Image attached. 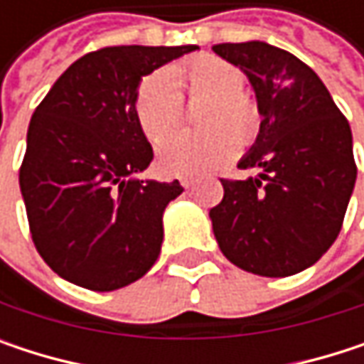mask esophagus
Listing matches in <instances>:
<instances>
[{"label": "esophagus", "mask_w": 364, "mask_h": 364, "mask_svg": "<svg viewBox=\"0 0 364 364\" xmlns=\"http://www.w3.org/2000/svg\"><path fill=\"white\" fill-rule=\"evenodd\" d=\"M181 185L185 189H189V187H193L196 185V179H189V177H183L181 179Z\"/></svg>", "instance_id": "esophagus-1"}]
</instances>
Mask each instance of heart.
I'll use <instances>...</instances> for the list:
<instances>
[{
  "mask_svg": "<svg viewBox=\"0 0 364 364\" xmlns=\"http://www.w3.org/2000/svg\"><path fill=\"white\" fill-rule=\"evenodd\" d=\"M171 77L168 78V75ZM242 71L217 54H191L168 73H147L134 92V117L149 141L166 136L181 119L183 99H206L198 122L202 132H177L158 147V168L168 177H200L228 164L238 143L249 145L259 132V107L242 90ZM177 85L176 89L174 86Z\"/></svg>",
  "mask_w": 364,
  "mask_h": 364,
  "instance_id": "b5f03b06",
  "label": "heart"
}]
</instances>
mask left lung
I'll return each instance as SVG.
<instances>
[{"instance_id": "1", "label": "left lung", "mask_w": 364, "mask_h": 364, "mask_svg": "<svg viewBox=\"0 0 364 364\" xmlns=\"http://www.w3.org/2000/svg\"><path fill=\"white\" fill-rule=\"evenodd\" d=\"M213 50L245 71L261 115L257 141L238 162L257 175L221 179L223 200L210 208L215 238L240 269L293 276L327 253L341 230L356 183L350 124L291 52L265 41Z\"/></svg>"}]
</instances>
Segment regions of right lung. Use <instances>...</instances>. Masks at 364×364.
Listing matches in <instances>:
<instances>
[{
    "instance_id": "obj_1",
    "label": "right lung",
    "mask_w": 364,
    "mask_h": 364,
    "mask_svg": "<svg viewBox=\"0 0 364 364\" xmlns=\"http://www.w3.org/2000/svg\"><path fill=\"white\" fill-rule=\"evenodd\" d=\"M198 46H109L77 58L37 105L18 173L31 238L65 280L115 291L156 263L181 183L141 181L154 149L134 117L143 75Z\"/></svg>"
}]
</instances>
